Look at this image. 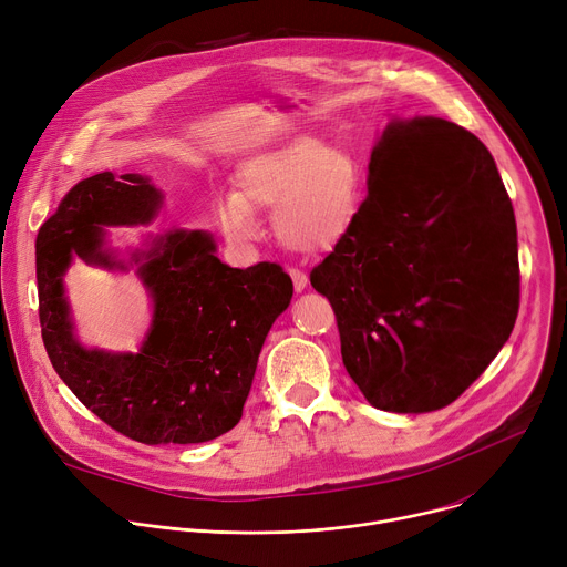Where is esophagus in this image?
I'll use <instances>...</instances> for the list:
<instances>
[{"label":"esophagus","instance_id":"esophagus-1","mask_svg":"<svg viewBox=\"0 0 567 567\" xmlns=\"http://www.w3.org/2000/svg\"><path fill=\"white\" fill-rule=\"evenodd\" d=\"M288 272H290L292 286H295V292H303V290H306V286H308V277H306V272H301V270H297V268H292V270H288Z\"/></svg>","mask_w":567,"mask_h":567}]
</instances>
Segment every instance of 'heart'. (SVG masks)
<instances>
[{
	"label": "heart",
	"instance_id": "obj_1",
	"mask_svg": "<svg viewBox=\"0 0 567 567\" xmlns=\"http://www.w3.org/2000/svg\"><path fill=\"white\" fill-rule=\"evenodd\" d=\"M367 200V175L355 153L316 137H295L243 162L236 194L212 203L223 236L240 247L261 236L255 212L272 214L281 245L320 255L340 245L355 227Z\"/></svg>",
	"mask_w": 567,
	"mask_h": 567
}]
</instances>
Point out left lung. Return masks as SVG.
<instances>
[{
    "mask_svg": "<svg viewBox=\"0 0 567 567\" xmlns=\"http://www.w3.org/2000/svg\"><path fill=\"white\" fill-rule=\"evenodd\" d=\"M351 234L310 272L338 318L342 362L379 410L453 403L512 336L514 207L486 146L460 125L392 118Z\"/></svg>",
    "mask_w": 567,
    "mask_h": 567,
    "instance_id": "obj_1",
    "label": "left lung"
}]
</instances>
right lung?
<instances>
[{
  "label": "right lung",
  "mask_w": 567,
  "mask_h": 567,
  "mask_svg": "<svg viewBox=\"0 0 567 567\" xmlns=\"http://www.w3.org/2000/svg\"><path fill=\"white\" fill-rule=\"evenodd\" d=\"M162 205L164 194L140 173L107 171L70 188L35 240L42 340L62 383L116 432L148 446L203 444L240 421L292 281L277 264L229 268L203 229L148 236L121 259L105 227L148 225ZM74 258L136 268L154 310L137 354L90 350L78 340L64 288Z\"/></svg>",
  "instance_id": "add662e5"
}]
</instances>
